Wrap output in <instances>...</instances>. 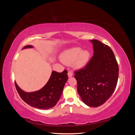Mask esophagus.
I'll list each match as a JSON object with an SVG mask.
<instances>
[{"label":"esophagus","instance_id":"1","mask_svg":"<svg viewBox=\"0 0 135 135\" xmlns=\"http://www.w3.org/2000/svg\"><path fill=\"white\" fill-rule=\"evenodd\" d=\"M73 73L71 72V71H68V76L69 77H71L73 76Z\"/></svg>","mask_w":135,"mask_h":135}]
</instances>
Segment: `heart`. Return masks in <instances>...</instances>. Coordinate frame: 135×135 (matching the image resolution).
I'll return each mask as SVG.
<instances>
[{
	"instance_id": "1",
	"label": "heart",
	"mask_w": 135,
	"mask_h": 135,
	"mask_svg": "<svg viewBox=\"0 0 135 135\" xmlns=\"http://www.w3.org/2000/svg\"><path fill=\"white\" fill-rule=\"evenodd\" d=\"M90 57V53L86 50L79 47L72 48L65 51L61 56V60L66 65H73L75 68L80 69L87 64Z\"/></svg>"
}]
</instances>
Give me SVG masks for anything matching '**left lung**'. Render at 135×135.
<instances>
[{
  "mask_svg": "<svg viewBox=\"0 0 135 135\" xmlns=\"http://www.w3.org/2000/svg\"><path fill=\"white\" fill-rule=\"evenodd\" d=\"M93 44V56L84 68L74 72L77 91L81 100L89 107L104 104L116 88L119 68L111 48L96 39Z\"/></svg>",
  "mask_w": 135,
  "mask_h": 135,
  "instance_id": "obj_1",
  "label": "left lung"
}]
</instances>
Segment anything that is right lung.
I'll return each mask as SVG.
<instances>
[{"label": "right lung", "instance_id": "obj_1", "mask_svg": "<svg viewBox=\"0 0 135 135\" xmlns=\"http://www.w3.org/2000/svg\"><path fill=\"white\" fill-rule=\"evenodd\" d=\"M32 47L28 45L23 49ZM67 74L66 70L62 73L53 71L47 84L40 90L35 92H26L18 86L16 81L15 83L20 96L26 103L37 109H48L55 107L60 100L68 79Z\"/></svg>", "mask_w": 135, "mask_h": 135}]
</instances>
